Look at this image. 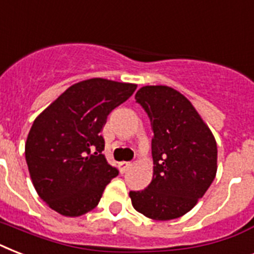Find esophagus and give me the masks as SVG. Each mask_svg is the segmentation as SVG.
I'll return each mask as SVG.
<instances>
[{
	"mask_svg": "<svg viewBox=\"0 0 254 254\" xmlns=\"http://www.w3.org/2000/svg\"><path fill=\"white\" fill-rule=\"evenodd\" d=\"M130 162H121L120 163V171H121V173H125V171H127V170L130 169Z\"/></svg>",
	"mask_w": 254,
	"mask_h": 254,
	"instance_id": "esophagus-1",
	"label": "esophagus"
}]
</instances>
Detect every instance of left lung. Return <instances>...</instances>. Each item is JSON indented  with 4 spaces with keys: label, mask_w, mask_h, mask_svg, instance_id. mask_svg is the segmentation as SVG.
<instances>
[{
    "label": "left lung",
    "mask_w": 254,
    "mask_h": 254,
    "mask_svg": "<svg viewBox=\"0 0 254 254\" xmlns=\"http://www.w3.org/2000/svg\"><path fill=\"white\" fill-rule=\"evenodd\" d=\"M153 129V179L130 191L135 211L153 220H171L195 207L216 177L217 146L209 127L181 92L146 85L135 93Z\"/></svg>",
    "instance_id": "8db88e82"
}]
</instances>
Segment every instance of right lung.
I'll return each instance as SVG.
<instances>
[{
    "mask_svg": "<svg viewBox=\"0 0 254 254\" xmlns=\"http://www.w3.org/2000/svg\"><path fill=\"white\" fill-rule=\"evenodd\" d=\"M137 85L101 77L71 85L34 121L25 145L38 195L63 216L76 217L99 204L107 185L119 175L103 154L108 115Z\"/></svg>",
    "mask_w": 254,
    "mask_h": 254,
    "instance_id": "right-lung-1",
    "label": "right lung"
}]
</instances>
